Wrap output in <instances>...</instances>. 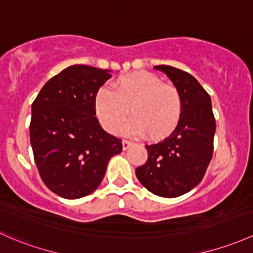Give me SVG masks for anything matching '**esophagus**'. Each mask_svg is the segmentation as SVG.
Masks as SVG:
<instances>
[{
  "label": "esophagus",
  "mask_w": 253,
  "mask_h": 253,
  "mask_svg": "<svg viewBox=\"0 0 253 253\" xmlns=\"http://www.w3.org/2000/svg\"><path fill=\"white\" fill-rule=\"evenodd\" d=\"M132 144H133V143L129 142V140H122V149H124V150H127Z\"/></svg>",
  "instance_id": "1"
}]
</instances>
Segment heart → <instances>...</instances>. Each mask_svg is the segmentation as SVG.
<instances>
[{"instance_id":"1","label":"heart","mask_w":253,"mask_h":253,"mask_svg":"<svg viewBox=\"0 0 253 253\" xmlns=\"http://www.w3.org/2000/svg\"><path fill=\"white\" fill-rule=\"evenodd\" d=\"M111 92L100 88L94 99L95 115L106 131L116 133L129 115L126 132L147 133L159 139L171 133L182 115V95L173 84H162L153 74L132 73L111 82Z\"/></svg>"}]
</instances>
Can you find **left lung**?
Listing matches in <instances>:
<instances>
[{"label":"left lung","instance_id":"8db88e82","mask_svg":"<svg viewBox=\"0 0 253 253\" xmlns=\"http://www.w3.org/2000/svg\"><path fill=\"white\" fill-rule=\"evenodd\" d=\"M154 69L166 74L182 95V115L171 134L145 145L148 160L135 169L138 180L162 198H177L195 188L204 178L213 154L216 121L211 98L190 74L169 65Z\"/></svg>","mask_w":253,"mask_h":253}]
</instances>
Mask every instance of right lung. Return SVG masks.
<instances>
[{
  "instance_id": "right-lung-1",
  "label": "right lung",
  "mask_w": 253,
  "mask_h": 253,
  "mask_svg": "<svg viewBox=\"0 0 253 253\" xmlns=\"http://www.w3.org/2000/svg\"><path fill=\"white\" fill-rule=\"evenodd\" d=\"M110 70L71 65L46 82L31 105L30 143L42 180L64 199H80L99 187L119 138L102 128L94 99Z\"/></svg>"
}]
</instances>
